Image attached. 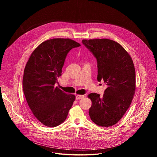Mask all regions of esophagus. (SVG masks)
<instances>
[{"label": "esophagus", "mask_w": 157, "mask_h": 157, "mask_svg": "<svg viewBox=\"0 0 157 157\" xmlns=\"http://www.w3.org/2000/svg\"><path fill=\"white\" fill-rule=\"evenodd\" d=\"M84 98V95H80V94H78V95H77L76 96V99H82V98Z\"/></svg>", "instance_id": "esophagus-1"}]
</instances>
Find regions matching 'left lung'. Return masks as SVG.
Instances as JSON below:
<instances>
[{
    "label": "left lung",
    "mask_w": 157,
    "mask_h": 157,
    "mask_svg": "<svg viewBox=\"0 0 157 157\" xmlns=\"http://www.w3.org/2000/svg\"><path fill=\"white\" fill-rule=\"evenodd\" d=\"M82 43L98 61V81L107 85L102 97L87 96L92 101L89 114L93 122L110 127L124 116L136 90V71L132 59L117 42L106 38L82 40Z\"/></svg>",
    "instance_id": "1"
}]
</instances>
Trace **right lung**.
Segmentation results:
<instances>
[{"label":"right lung","instance_id":"1","mask_svg":"<svg viewBox=\"0 0 157 157\" xmlns=\"http://www.w3.org/2000/svg\"><path fill=\"white\" fill-rule=\"evenodd\" d=\"M81 44L70 38H53L42 42L31 54L24 72L23 90L35 117L54 127L63 122L75 100L55 84L61 76L67 54Z\"/></svg>","mask_w":157,"mask_h":157}]
</instances>
